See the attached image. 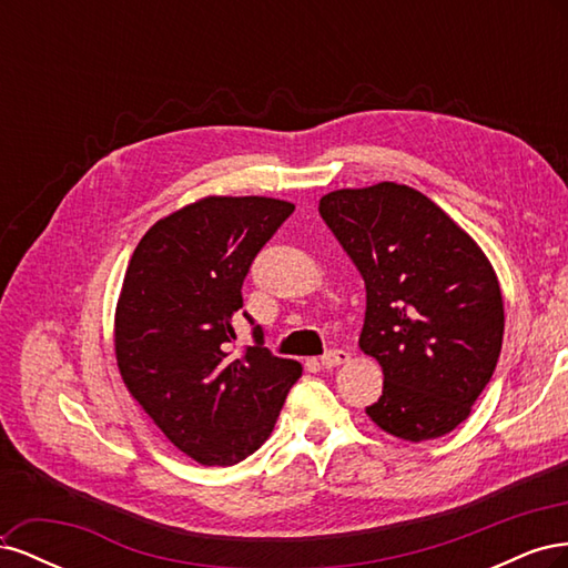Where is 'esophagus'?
<instances>
[{
	"mask_svg": "<svg viewBox=\"0 0 568 568\" xmlns=\"http://www.w3.org/2000/svg\"><path fill=\"white\" fill-rule=\"evenodd\" d=\"M351 359V355L346 351L341 348H334V351H326L322 357H320V365L324 369H332V367H338V365H346Z\"/></svg>",
	"mask_w": 568,
	"mask_h": 568,
	"instance_id": "obj_1",
	"label": "esophagus"
}]
</instances>
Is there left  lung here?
Masks as SVG:
<instances>
[{
	"label": "left lung",
	"mask_w": 568,
	"mask_h": 568,
	"mask_svg": "<svg viewBox=\"0 0 568 568\" xmlns=\"http://www.w3.org/2000/svg\"><path fill=\"white\" fill-rule=\"evenodd\" d=\"M320 215L367 288L359 348L384 369L367 415L412 443L450 434L503 351L505 307L488 257L405 184L338 189L322 196Z\"/></svg>",
	"instance_id": "1"
}]
</instances>
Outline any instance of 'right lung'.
<instances>
[{
	"mask_svg": "<svg viewBox=\"0 0 568 568\" xmlns=\"http://www.w3.org/2000/svg\"><path fill=\"white\" fill-rule=\"evenodd\" d=\"M294 213L265 196H209L159 220L136 244L115 311L128 390L178 450L230 467L272 434L301 363L272 355L248 313L253 346L232 355L242 286Z\"/></svg>",
	"mask_w": 568,
	"mask_h": 568,
	"instance_id": "1",
	"label": "right lung"
}]
</instances>
